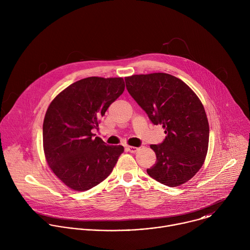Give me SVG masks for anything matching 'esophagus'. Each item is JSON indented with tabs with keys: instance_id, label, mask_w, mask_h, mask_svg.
Listing matches in <instances>:
<instances>
[{
	"instance_id": "1",
	"label": "esophagus",
	"mask_w": 250,
	"mask_h": 250,
	"mask_svg": "<svg viewBox=\"0 0 250 250\" xmlns=\"http://www.w3.org/2000/svg\"><path fill=\"white\" fill-rule=\"evenodd\" d=\"M125 148H126L127 151H129V152H131V153H135V152H137L138 149H139L138 147H134V146H126Z\"/></svg>"
}]
</instances>
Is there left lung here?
Instances as JSON below:
<instances>
[{
  "mask_svg": "<svg viewBox=\"0 0 250 250\" xmlns=\"http://www.w3.org/2000/svg\"><path fill=\"white\" fill-rule=\"evenodd\" d=\"M127 92L165 139L151 145L155 164L147 174L159 183L180 186L202 167L208 146V123L201 101L182 80L166 73L125 77Z\"/></svg>",
  "mask_w": 250,
  "mask_h": 250,
  "instance_id": "1",
  "label": "left lung"
}]
</instances>
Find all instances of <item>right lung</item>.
Returning a JSON list of instances; mask_svg holds the SVG:
<instances>
[{"label":"right lung","mask_w":250,"mask_h":250,"mask_svg":"<svg viewBox=\"0 0 250 250\" xmlns=\"http://www.w3.org/2000/svg\"><path fill=\"white\" fill-rule=\"evenodd\" d=\"M125 91L123 78L88 77L63 90L46 111L42 135L46 161L69 188L87 191L108 177L122 146H106L92 129Z\"/></svg>","instance_id":"obj_1"}]
</instances>
